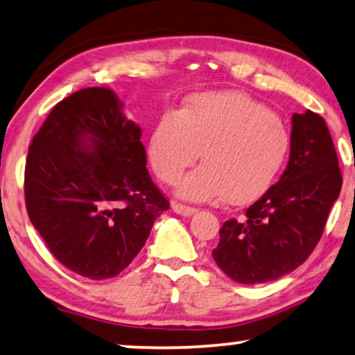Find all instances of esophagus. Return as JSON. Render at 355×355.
I'll use <instances>...</instances> for the list:
<instances>
[{"mask_svg":"<svg viewBox=\"0 0 355 355\" xmlns=\"http://www.w3.org/2000/svg\"><path fill=\"white\" fill-rule=\"evenodd\" d=\"M172 209H173V211H175V214L183 215V216H191L193 214H196L194 207H188V205L175 202V200H172Z\"/></svg>","mask_w":355,"mask_h":355,"instance_id":"esophagus-1","label":"esophagus"}]
</instances>
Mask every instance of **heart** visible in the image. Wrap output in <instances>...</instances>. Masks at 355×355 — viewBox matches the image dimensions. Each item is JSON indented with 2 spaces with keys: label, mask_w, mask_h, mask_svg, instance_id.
Here are the masks:
<instances>
[{
  "label": "heart",
  "mask_w": 355,
  "mask_h": 355,
  "mask_svg": "<svg viewBox=\"0 0 355 355\" xmlns=\"http://www.w3.org/2000/svg\"><path fill=\"white\" fill-rule=\"evenodd\" d=\"M290 135L279 116L244 94H198L180 114L151 132L156 175L173 183L199 157L204 166L180 180L177 194L194 202L226 198L245 204L266 191L284 166Z\"/></svg>",
  "instance_id": "heart-1"
}]
</instances>
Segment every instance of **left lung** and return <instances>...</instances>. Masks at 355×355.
Masks as SVG:
<instances>
[{
	"instance_id": "1",
	"label": "left lung",
	"mask_w": 355,
	"mask_h": 355,
	"mask_svg": "<svg viewBox=\"0 0 355 355\" xmlns=\"http://www.w3.org/2000/svg\"><path fill=\"white\" fill-rule=\"evenodd\" d=\"M343 177L325 119L308 110L292 116L290 159L279 182L225 221L211 257L226 276L255 285L292 272L313 253Z\"/></svg>"
}]
</instances>
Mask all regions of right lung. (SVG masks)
I'll use <instances>...</instances> for the list:
<instances>
[{
  "instance_id": "1",
  "label": "right lung",
  "mask_w": 355,
  "mask_h": 355,
  "mask_svg": "<svg viewBox=\"0 0 355 355\" xmlns=\"http://www.w3.org/2000/svg\"><path fill=\"white\" fill-rule=\"evenodd\" d=\"M111 89L57 103L28 148L25 204L63 266L83 277L118 276L168 210L146 168L141 129Z\"/></svg>"
}]
</instances>
